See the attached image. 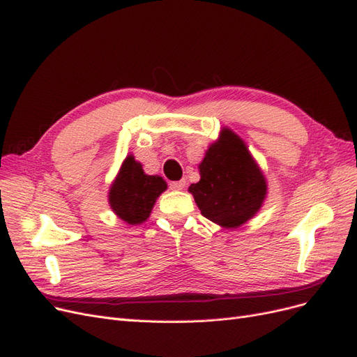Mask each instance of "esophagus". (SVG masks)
I'll list each match as a JSON object with an SVG mask.
<instances>
[{
    "label": "esophagus",
    "mask_w": 357,
    "mask_h": 357,
    "mask_svg": "<svg viewBox=\"0 0 357 357\" xmlns=\"http://www.w3.org/2000/svg\"><path fill=\"white\" fill-rule=\"evenodd\" d=\"M185 186H186V181L185 180H178V181H171L169 183V189H172V190H181Z\"/></svg>",
    "instance_id": "obj_1"
}]
</instances>
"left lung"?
<instances>
[{"label":"left lung","instance_id":"obj_1","mask_svg":"<svg viewBox=\"0 0 357 357\" xmlns=\"http://www.w3.org/2000/svg\"><path fill=\"white\" fill-rule=\"evenodd\" d=\"M201 180L189 192L201 214L225 228H238L261 208L265 177L238 135L223 129L199 164Z\"/></svg>","mask_w":357,"mask_h":357}]
</instances>
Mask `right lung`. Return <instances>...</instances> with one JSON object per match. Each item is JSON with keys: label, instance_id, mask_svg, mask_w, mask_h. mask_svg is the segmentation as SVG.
Listing matches in <instances>:
<instances>
[{"label": "right lung", "instance_id": "add662e5", "mask_svg": "<svg viewBox=\"0 0 357 357\" xmlns=\"http://www.w3.org/2000/svg\"><path fill=\"white\" fill-rule=\"evenodd\" d=\"M165 189L164 178L144 174L142 164L128 156L110 189L109 199L119 218L129 225H138L149 218L156 198Z\"/></svg>", "mask_w": 357, "mask_h": 357}]
</instances>
